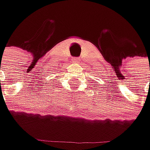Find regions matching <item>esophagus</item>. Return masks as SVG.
I'll return each instance as SVG.
<instances>
[{
    "label": "esophagus",
    "instance_id": "34e87169",
    "mask_svg": "<svg viewBox=\"0 0 150 150\" xmlns=\"http://www.w3.org/2000/svg\"><path fill=\"white\" fill-rule=\"evenodd\" d=\"M79 59H80L79 57H75V58H74V61H75V62H77V61H79Z\"/></svg>",
    "mask_w": 150,
    "mask_h": 150
}]
</instances>
